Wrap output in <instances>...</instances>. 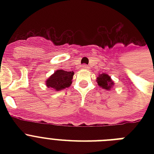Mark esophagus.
I'll list each match as a JSON object with an SVG mask.
<instances>
[{"label":"esophagus","mask_w":154,"mask_h":154,"mask_svg":"<svg viewBox=\"0 0 154 154\" xmlns=\"http://www.w3.org/2000/svg\"><path fill=\"white\" fill-rule=\"evenodd\" d=\"M82 69H89V67H88L87 65H83L82 66Z\"/></svg>","instance_id":"1"}]
</instances>
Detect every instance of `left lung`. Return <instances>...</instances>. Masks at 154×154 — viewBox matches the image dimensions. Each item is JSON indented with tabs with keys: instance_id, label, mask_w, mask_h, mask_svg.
I'll return each instance as SVG.
<instances>
[{
	"instance_id": "1",
	"label": "left lung",
	"mask_w": 154,
	"mask_h": 154,
	"mask_svg": "<svg viewBox=\"0 0 154 154\" xmlns=\"http://www.w3.org/2000/svg\"><path fill=\"white\" fill-rule=\"evenodd\" d=\"M97 82L99 86L104 89H107V90H110V89L114 85L113 82L111 80L110 76L106 73H102V74L99 75L98 77H97Z\"/></svg>"
}]
</instances>
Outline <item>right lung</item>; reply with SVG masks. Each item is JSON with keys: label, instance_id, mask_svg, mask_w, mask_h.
<instances>
[{"label": "right lung", "instance_id": "obj_1", "mask_svg": "<svg viewBox=\"0 0 154 154\" xmlns=\"http://www.w3.org/2000/svg\"><path fill=\"white\" fill-rule=\"evenodd\" d=\"M73 74L74 72L72 71L67 72L65 70L58 69L49 77V79H47L45 84L48 88H52L56 91H59L70 86L72 84Z\"/></svg>", "mask_w": 154, "mask_h": 154}]
</instances>
